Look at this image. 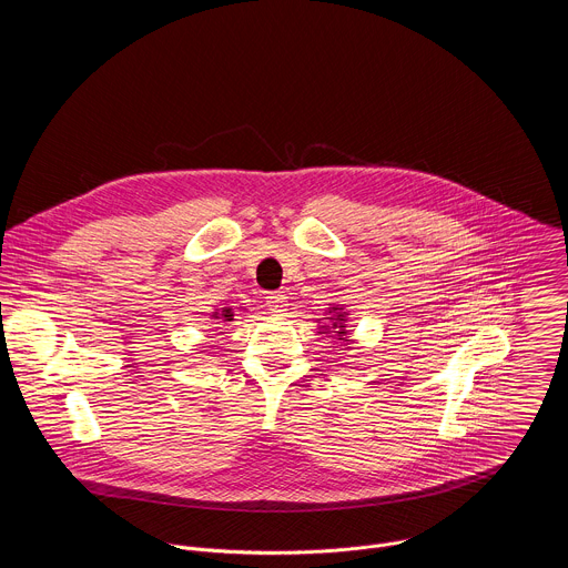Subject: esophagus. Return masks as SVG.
Returning a JSON list of instances; mask_svg holds the SVG:
<instances>
[{
  "label": "esophagus",
  "mask_w": 568,
  "mask_h": 568,
  "mask_svg": "<svg viewBox=\"0 0 568 568\" xmlns=\"http://www.w3.org/2000/svg\"><path fill=\"white\" fill-rule=\"evenodd\" d=\"M265 303H267V307L272 310V312H285L287 310V296L283 294V292H270L267 296H265Z\"/></svg>",
  "instance_id": "esophagus-1"
}]
</instances>
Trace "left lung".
I'll return each mask as SVG.
<instances>
[{
  "label": "left lung",
  "mask_w": 568,
  "mask_h": 568,
  "mask_svg": "<svg viewBox=\"0 0 568 568\" xmlns=\"http://www.w3.org/2000/svg\"><path fill=\"white\" fill-rule=\"evenodd\" d=\"M333 312H337V307H333ZM333 316H337V318H333L335 323H331V326H333V328H337V321L342 323V321H344V314H333ZM339 328H344V326H339ZM339 335H344V333L339 331Z\"/></svg>",
  "instance_id": "left-lung-1"
}]
</instances>
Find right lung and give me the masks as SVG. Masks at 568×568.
<instances>
[{
    "label": "right lung",
    "mask_w": 568,
    "mask_h": 568,
    "mask_svg": "<svg viewBox=\"0 0 568 568\" xmlns=\"http://www.w3.org/2000/svg\"><path fill=\"white\" fill-rule=\"evenodd\" d=\"M222 316H224V321H231V316H233V314H231L229 310H224V314H222Z\"/></svg>",
    "instance_id": "right-lung-1"
}]
</instances>
